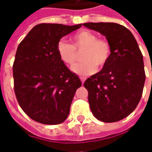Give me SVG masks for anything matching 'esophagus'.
<instances>
[{"instance_id":"34e87169","label":"esophagus","mask_w":152,"mask_h":152,"mask_svg":"<svg viewBox=\"0 0 152 152\" xmlns=\"http://www.w3.org/2000/svg\"><path fill=\"white\" fill-rule=\"evenodd\" d=\"M79 79H80V80H81V83H82V84H84V83H85V79H86L85 77H79Z\"/></svg>"}]
</instances>
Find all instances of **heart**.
Instances as JSON below:
<instances>
[{
	"label": "heart",
	"instance_id": "obj_1",
	"mask_svg": "<svg viewBox=\"0 0 152 152\" xmlns=\"http://www.w3.org/2000/svg\"><path fill=\"white\" fill-rule=\"evenodd\" d=\"M73 45L65 39H60L56 45V51L61 61L67 65H73L78 59V51L85 49L81 62L75 64L73 71L79 75L94 73L97 66H105L111 57L112 49L107 39L97 38L95 33L81 30L72 36Z\"/></svg>",
	"mask_w": 152,
	"mask_h": 152
}]
</instances>
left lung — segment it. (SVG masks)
Returning a JSON list of instances; mask_svg holds the SVG:
<instances>
[{"label":"left lung","instance_id":"left-lung-1","mask_svg":"<svg viewBox=\"0 0 152 152\" xmlns=\"http://www.w3.org/2000/svg\"><path fill=\"white\" fill-rule=\"evenodd\" d=\"M101 33L111 45L107 63L85 80L93 115L105 123L124 119L136 108L142 96L145 73L142 53L132 33L115 23H85Z\"/></svg>","mask_w":152,"mask_h":152}]
</instances>
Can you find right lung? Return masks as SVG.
Returning <instances> with one entry per match:
<instances>
[{
	"instance_id": "right-lung-1",
	"label": "right lung",
	"mask_w": 152,
	"mask_h": 152,
	"mask_svg": "<svg viewBox=\"0 0 152 152\" xmlns=\"http://www.w3.org/2000/svg\"><path fill=\"white\" fill-rule=\"evenodd\" d=\"M82 24L40 23L18 46L12 66L14 92L23 111L43 124H59L67 118L82 83L61 61L57 42Z\"/></svg>"
}]
</instances>
